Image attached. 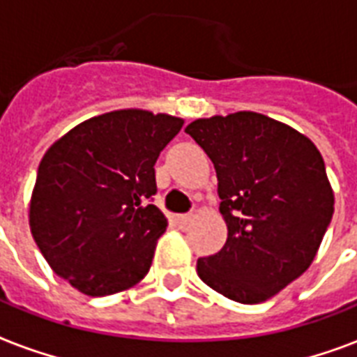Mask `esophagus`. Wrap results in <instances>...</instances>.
Segmentation results:
<instances>
[{"label": "esophagus", "instance_id": "esophagus-1", "mask_svg": "<svg viewBox=\"0 0 357 357\" xmlns=\"http://www.w3.org/2000/svg\"><path fill=\"white\" fill-rule=\"evenodd\" d=\"M176 220H178L179 226H187V224L192 220V215H189V213H185V215H178V218H176Z\"/></svg>", "mask_w": 357, "mask_h": 357}]
</instances>
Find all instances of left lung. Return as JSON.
<instances>
[{
  "mask_svg": "<svg viewBox=\"0 0 357 357\" xmlns=\"http://www.w3.org/2000/svg\"><path fill=\"white\" fill-rule=\"evenodd\" d=\"M189 133L217 170L228 238L200 257L202 282L241 304L280 293L307 271L333 215L321 151L265 114L241 111L195 120Z\"/></svg>",
  "mask_w": 357,
  "mask_h": 357,
  "instance_id": "1",
  "label": "left lung"
}]
</instances>
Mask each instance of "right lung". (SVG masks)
I'll return each instance as SVG.
<instances>
[{"instance_id":"obj_1","label":"right lung","mask_w":357,"mask_h":357,"mask_svg":"<svg viewBox=\"0 0 357 357\" xmlns=\"http://www.w3.org/2000/svg\"><path fill=\"white\" fill-rule=\"evenodd\" d=\"M183 120L128 109L75 126L42 157L29 207L53 272L89 296L148 274L167 218L151 202L155 165Z\"/></svg>"}]
</instances>
